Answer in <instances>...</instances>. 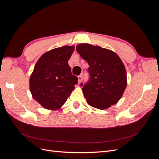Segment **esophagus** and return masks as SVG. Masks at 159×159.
Segmentation results:
<instances>
[{
    "label": "esophagus",
    "instance_id": "1",
    "mask_svg": "<svg viewBox=\"0 0 159 159\" xmlns=\"http://www.w3.org/2000/svg\"><path fill=\"white\" fill-rule=\"evenodd\" d=\"M82 80H83V76L82 75H80L78 76V82L79 83H81V81H82Z\"/></svg>",
    "mask_w": 159,
    "mask_h": 159
}]
</instances>
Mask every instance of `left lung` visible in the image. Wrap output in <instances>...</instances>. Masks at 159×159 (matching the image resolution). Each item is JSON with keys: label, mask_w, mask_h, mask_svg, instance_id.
Segmentation results:
<instances>
[{"label": "left lung", "mask_w": 159, "mask_h": 159, "mask_svg": "<svg viewBox=\"0 0 159 159\" xmlns=\"http://www.w3.org/2000/svg\"><path fill=\"white\" fill-rule=\"evenodd\" d=\"M76 50L89 66V80L83 86L88 104L105 109L121 99L127 86L126 70L119 57L111 50L80 44Z\"/></svg>", "instance_id": "1"}]
</instances>
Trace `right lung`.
Here are the masks:
<instances>
[{"mask_svg":"<svg viewBox=\"0 0 159 159\" xmlns=\"http://www.w3.org/2000/svg\"><path fill=\"white\" fill-rule=\"evenodd\" d=\"M74 46H62L43 54L38 60L30 78L33 98L42 107L56 110L70 97L78 77L71 74L68 60Z\"/></svg>","mask_w":159,"mask_h":159,"instance_id":"obj_1","label":"right lung"}]
</instances>
